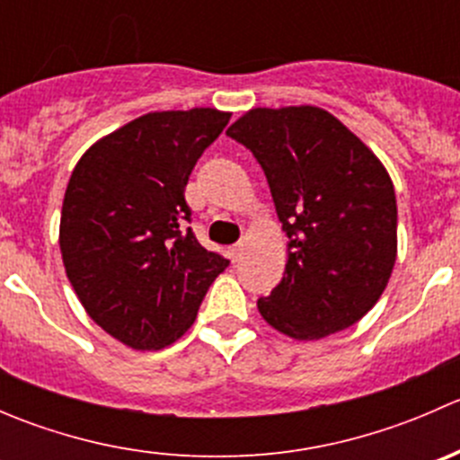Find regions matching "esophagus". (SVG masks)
Returning a JSON list of instances; mask_svg holds the SVG:
<instances>
[{
    "label": "esophagus",
    "mask_w": 460,
    "mask_h": 460,
    "mask_svg": "<svg viewBox=\"0 0 460 460\" xmlns=\"http://www.w3.org/2000/svg\"><path fill=\"white\" fill-rule=\"evenodd\" d=\"M229 256H231V260H234V262H238L240 256H243V243L231 244V247H229Z\"/></svg>",
    "instance_id": "esophagus-1"
}]
</instances>
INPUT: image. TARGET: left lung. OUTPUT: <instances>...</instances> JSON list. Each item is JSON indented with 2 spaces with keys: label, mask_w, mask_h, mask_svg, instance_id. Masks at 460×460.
<instances>
[{
  "label": "left lung",
  "mask_w": 460,
  "mask_h": 460,
  "mask_svg": "<svg viewBox=\"0 0 460 460\" xmlns=\"http://www.w3.org/2000/svg\"><path fill=\"white\" fill-rule=\"evenodd\" d=\"M226 136L262 166L289 238L280 285L258 298L262 318L296 341L358 323L396 262V196L378 157L316 106L252 109Z\"/></svg>",
  "instance_id": "left-lung-1"
}]
</instances>
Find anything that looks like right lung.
<instances>
[{
  "mask_svg": "<svg viewBox=\"0 0 460 460\" xmlns=\"http://www.w3.org/2000/svg\"><path fill=\"white\" fill-rule=\"evenodd\" d=\"M229 118L216 109L142 115L93 144L68 180L66 276L88 316L133 349L178 341L229 267L198 243L184 200L193 166Z\"/></svg>",
  "mask_w": 460,
  "mask_h": 460,
  "instance_id": "1",
  "label": "right lung"
}]
</instances>
